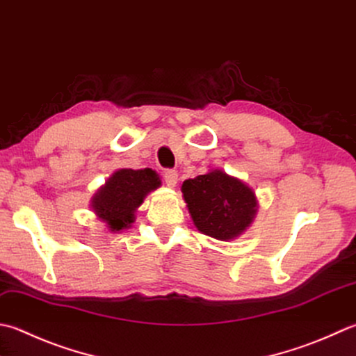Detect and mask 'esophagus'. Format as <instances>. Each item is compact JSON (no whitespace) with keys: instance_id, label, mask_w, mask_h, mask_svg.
<instances>
[{"instance_id":"1","label":"esophagus","mask_w":356,"mask_h":356,"mask_svg":"<svg viewBox=\"0 0 356 356\" xmlns=\"http://www.w3.org/2000/svg\"><path fill=\"white\" fill-rule=\"evenodd\" d=\"M163 179H165V184L168 185L170 188H174V186H176L177 180H179V177H177V172L174 171V170H166V171L163 172Z\"/></svg>"}]
</instances>
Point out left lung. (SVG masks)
<instances>
[{
  "mask_svg": "<svg viewBox=\"0 0 356 356\" xmlns=\"http://www.w3.org/2000/svg\"><path fill=\"white\" fill-rule=\"evenodd\" d=\"M182 194L194 227L225 242L247 232L259 208L253 188L222 170L185 180Z\"/></svg>",
  "mask_w": 356,
  "mask_h": 356,
  "instance_id": "1",
  "label": "left lung"
}]
</instances>
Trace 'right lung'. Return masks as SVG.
<instances>
[{
  "label": "right lung",
  "mask_w": 356,
  "mask_h": 356,
  "mask_svg": "<svg viewBox=\"0 0 356 356\" xmlns=\"http://www.w3.org/2000/svg\"><path fill=\"white\" fill-rule=\"evenodd\" d=\"M160 185L162 180L151 168L117 170L90 199V208L111 233H120L131 227L137 208Z\"/></svg>",
  "instance_id": "1"
}]
</instances>
